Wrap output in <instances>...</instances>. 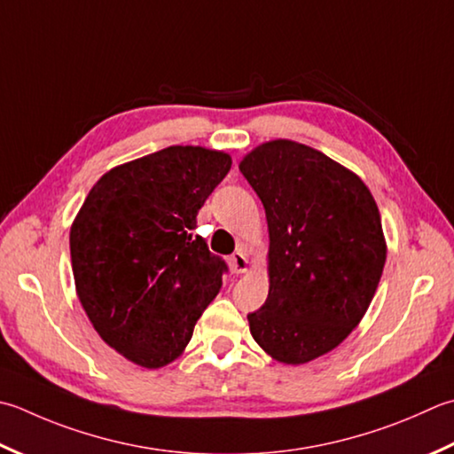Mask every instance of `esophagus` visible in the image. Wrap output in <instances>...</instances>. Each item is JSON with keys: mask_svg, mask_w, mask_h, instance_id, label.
<instances>
[{"mask_svg": "<svg viewBox=\"0 0 454 454\" xmlns=\"http://www.w3.org/2000/svg\"><path fill=\"white\" fill-rule=\"evenodd\" d=\"M230 263H232V271L234 273H246L250 270V260L244 252H234L232 257H230Z\"/></svg>", "mask_w": 454, "mask_h": 454, "instance_id": "obj_1", "label": "esophagus"}]
</instances>
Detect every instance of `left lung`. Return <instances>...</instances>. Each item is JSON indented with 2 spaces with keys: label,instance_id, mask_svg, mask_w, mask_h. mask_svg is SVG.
I'll use <instances>...</instances> for the list:
<instances>
[{
  "label": "left lung",
  "instance_id": "1",
  "mask_svg": "<svg viewBox=\"0 0 454 454\" xmlns=\"http://www.w3.org/2000/svg\"><path fill=\"white\" fill-rule=\"evenodd\" d=\"M239 171L270 232V293L247 315L254 340L289 366L325 356L358 326L384 271L378 204L356 173L299 141H265Z\"/></svg>",
  "mask_w": 454,
  "mask_h": 454
}]
</instances>
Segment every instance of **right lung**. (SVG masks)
<instances>
[{"instance_id":"1","label":"right lung","mask_w":454,"mask_h":454,"mask_svg":"<svg viewBox=\"0 0 454 454\" xmlns=\"http://www.w3.org/2000/svg\"><path fill=\"white\" fill-rule=\"evenodd\" d=\"M232 167L226 151L171 145L110 168L70 226L80 305L100 339L141 368L184 352L226 263L192 232Z\"/></svg>"}]
</instances>
